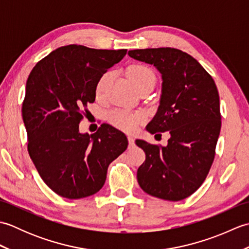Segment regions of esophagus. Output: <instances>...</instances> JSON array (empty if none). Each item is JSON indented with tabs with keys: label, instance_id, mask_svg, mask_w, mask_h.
Here are the masks:
<instances>
[{
	"label": "esophagus",
	"instance_id": "34e87169",
	"mask_svg": "<svg viewBox=\"0 0 249 249\" xmlns=\"http://www.w3.org/2000/svg\"><path fill=\"white\" fill-rule=\"evenodd\" d=\"M127 139H128V142H129V144H130V145L135 143V139H134V137L128 136V137H127Z\"/></svg>",
	"mask_w": 249,
	"mask_h": 249
}]
</instances>
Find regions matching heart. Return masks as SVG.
I'll list each match as a JSON object with an SVG mask.
<instances>
[{"instance_id": "obj_1", "label": "heart", "mask_w": 249, "mask_h": 249, "mask_svg": "<svg viewBox=\"0 0 249 249\" xmlns=\"http://www.w3.org/2000/svg\"><path fill=\"white\" fill-rule=\"evenodd\" d=\"M127 76L131 83L134 84L136 89L146 86V84L156 83V75L152 68L142 64H133L127 68ZM112 78V72L107 71L103 73L97 80L95 86V95L97 98H103L107 88ZM108 121L111 125L127 133H134L140 126L142 122V115L137 112H130L127 110L118 109L113 110L108 114Z\"/></svg>"}]
</instances>
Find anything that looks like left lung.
<instances>
[{"label":"left lung","instance_id":"1","mask_svg":"<svg viewBox=\"0 0 249 249\" xmlns=\"http://www.w3.org/2000/svg\"><path fill=\"white\" fill-rule=\"evenodd\" d=\"M128 55L160 71V105L146 130L171 135L167 146L136 140L145 153L138 183L153 197L183 200L202 185L214 161L221 126L217 88L200 63L182 50L137 49Z\"/></svg>","mask_w":249,"mask_h":249}]
</instances>
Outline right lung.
<instances>
[{
	"label": "right lung",
	"instance_id": "add662e5",
	"mask_svg": "<svg viewBox=\"0 0 249 249\" xmlns=\"http://www.w3.org/2000/svg\"><path fill=\"white\" fill-rule=\"evenodd\" d=\"M126 49L63 46L41 59L26 81L22 119L30 157L55 194L80 199L104 186L108 166L127 149L126 136L109 124L96 133H79L95 100L103 73L125 56Z\"/></svg>",
	"mask_w": 249,
	"mask_h": 249
}]
</instances>
